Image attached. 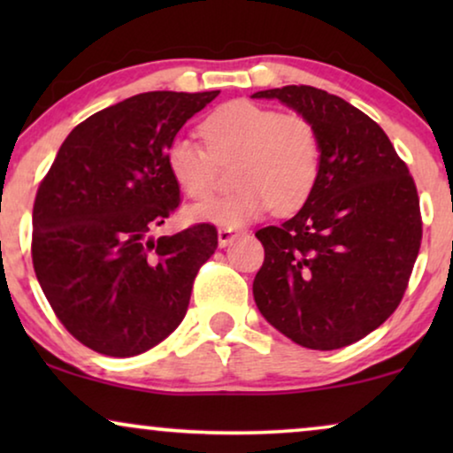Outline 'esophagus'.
Listing matches in <instances>:
<instances>
[{"instance_id":"esophagus-1","label":"esophagus","mask_w":453,"mask_h":453,"mask_svg":"<svg viewBox=\"0 0 453 453\" xmlns=\"http://www.w3.org/2000/svg\"><path fill=\"white\" fill-rule=\"evenodd\" d=\"M239 234H241V228H234V226H220V228H219V245H220V247H226L234 237H239Z\"/></svg>"}]
</instances>
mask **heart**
Returning a JSON list of instances; mask_svg holds the SVG:
<instances>
[{"mask_svg":"<svg viewBox=\"0 0 453 453\" xmlns=\"http://www.w3.org/2000/svg\"><path fill=\"white\" fill-rule=\"evenodd\" d=\"M197 132L203 146L175 140L166 150V169L179 191L189 200H208L220 169L233 165V183L241 189L189 208V220L239 226L270 208L290 214L318 188L324 148L318 126L305 115L231 101L214 109Z\"/></svg>","mask_w":453,"mask_h":453,"instance_id":"1","label":"heart"}]
</instances>
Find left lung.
<instances>
[{"instance_id": "8db88e82", "label": "left lung", "mask_w": 453, "mask_h": 453, "mask_svg": "<svg viewBox=\"0 0 453 453\" xmlns=\"http://www.w3.org/2000/svg\"><path fill=\"white\" fill-rule=\"evenodd\" d=\"M253 98L309 117L324 148L305 206L256 233L265 256L253 296L293 342L342 349L380 327L406 293L423 239L417 185L386 132L344 98L303 84Z\"/></svg>"}]
</instances>
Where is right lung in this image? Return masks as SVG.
Here are the masks:
<instances>
[{"mask_svg": "<svg viewBox=\"0 0 453 453\" xmlns=\"http://www.w3.org/2000/svg\"><path fill=\"white\" fill-rule=\"evenodd\" d=\"M219 95L154 90L98 111L72 129L36 189V278L65 330L101 355L163 342L219 247L210 222L148 239L181 203L166 150Z\"/></svg>", "mask_w": 453, "mask_h": 453, "instance_id": "right-lung-1", "label": "right lung"}]
</instances>
